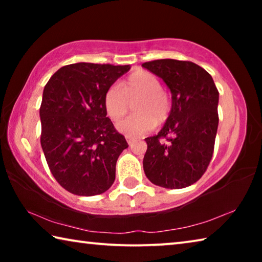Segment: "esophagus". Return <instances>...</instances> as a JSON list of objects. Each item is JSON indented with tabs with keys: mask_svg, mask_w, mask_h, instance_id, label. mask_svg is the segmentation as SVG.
Instances as JSON below:
<instances>
[{
	"mask_svg": "<svg viewBox=\"0 0 262 262\" xmlns=\"http://www.w3.org/2000/svg\"><path fill=\"white\" fill-rule=\"evenodd\" d=\"M126 140H127L128 144H129V145H132L133 142H134V139H133V137H129V136H126Z\"/></svg>",
	"mask_w": 262,
	"mask_h": 262,
	"instance_id": "34e87169",
	"label": "esophagus"
}]
</instances>
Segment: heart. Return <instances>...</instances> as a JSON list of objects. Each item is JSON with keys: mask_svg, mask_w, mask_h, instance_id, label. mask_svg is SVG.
<instances>
[{"mask_svg": "<svg viewBox=\"0 0 262 262\" xmlns=\"http://www.w3.org/2000/svg\"><path fill=\"white\" fill-rule=\"evenodd\" d=\"M136 100V114L117 123L119 132L129 137H139L151 130L156 122H164L171 112V99L154 74L137 70L120 85L110 86L104 96V107L113 121H118L129 110V101Z\"/></svg>", "mask_w": 262, "mask_h": 262, "instance_id": "heart-1", "label": "heart"}]
</instances>
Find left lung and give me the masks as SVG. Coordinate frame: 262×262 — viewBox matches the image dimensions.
<instances>
[{
	"label": "left lung",
	"mask_w": 262,
	"mask_h": 262,
	"mask_svg": "<svg viewBox=\"0 0 262 262\" xmlns=\"http://www.w3.org/2000/svg\"><path fill=\"white\" fill-rule=\"evenodd\" d=\"M142 67L161 77L172 95L171 112L163 128L145 139L144 173L154 185L185 188L201 178L212 157L219 91L210 75L193 62L163 59ZM163 137L166 142L160 140Z\"/></svg>",
	"instance_id": "8db88e82"
}]
</instances>
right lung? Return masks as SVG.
<instances>
[{
    "label": "right lung",
    "instance_id": "add662e5",
    "mask_svg": "<svg viewBox=\"0 0 262 262\" xmlns=\"http://www.w3.org/2000/svg\"><path fill=\"white\" fill-rule=\"evenodd\" d=\"M129 69L79 62L60 68L43 89L41 148L53 177L70 193L92 196L114 183L128 144L106 117L104 96Z\"/></svg>",
    "mask_w": 262,
    "mask_h": 262
}]
</instances>
